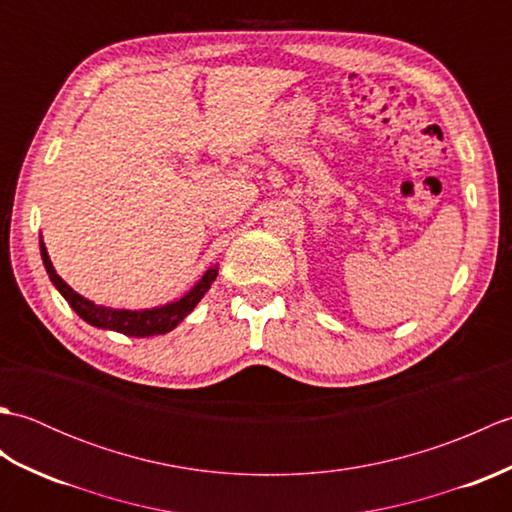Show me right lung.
<instances>
[{
    "label": "right lung",
    "instance_id": "add662e5",
    "mask_svg": "<svg viewBox=\"0 0 512 512\" xmlns=\"http://www.w3.org/2000/svg\"><path fill=\"white\" fill-rule=\"evenodd\" d=\"M41 259L43 266H46L50 281L61 295L65 297V301L70 303L72 310L79 314L83 321H88L90 325H96V328H105V330H114L121 332L127 336H154V334H165L169 330L176 328V325L187 317V314L198 306V301L204 297V292L211 288V284L217 277V268L206 270V275L200 279V284L195 286L189 295H184L180 301L169 303V306L162 308H154V310H112V308H103L96 306V303L83 299L81 295L65 284V281L54 273L50 257L46 253V246L41 242Z\"/></svg>",
    "mask_w": 512,
    "mask_h": 512
}]
</instances>
